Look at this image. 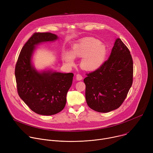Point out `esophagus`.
<instances>
[{"instance_id": "esophagus-1", "label": "esophagus", "mask_w": 153, "mask_h": 153, "mask_svg": "<svg viewBox=\"0 0 153 153\" xmlns=\"http://www.w3.org/2000/svg\"><path fill=\"white\" fill-rule=\"evenodd\" d=\"M76 79H77V80H81L82 79V75L80 74H77L76 75Z\"/></svg>"}]
</instances>
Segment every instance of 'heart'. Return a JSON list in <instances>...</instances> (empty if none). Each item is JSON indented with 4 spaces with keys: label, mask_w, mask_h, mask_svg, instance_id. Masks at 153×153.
I'll use <instances>...</instances> for the list:
<instances>
[{
    "label": "heart",
    "mask_w": 153,
    "mask_h": 153,
    "mask_svg": "<svg viewBox=\"0 0 153 153\" xmlns=\"http://www.w3.org/2000/svg\"><path fill=\"white\" fill-rule=\"evenodd\" d=\"M107 49L100 41L88 37L81 39L74 44L72 51H66L63 55V60L69 66L75 65V57L82 58V68L87 71H94L102 66L105 59Z\"/></svg>",
    "instance_id": "1"
}]
</instances>
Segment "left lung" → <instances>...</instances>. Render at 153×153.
Returning a JSON list of instances; mask_svg holds the SVG:
<instances>
[{
  "label": "left lung",
  "mask_w": 153,
  "mask_h": 153,
  "mask_svg": "<svg viewBox=\"0 0 153 153\" xmlns=\"http://www.w3.org/2000/svg\"><path fill=\"white\" fill-rule=\"evenodd\" d=\"M85 98L90 108L107 113L120 107L133 82V60L130 51L120 38L101 67L87 74Z\"/></svg>",
  "instance_id": "left-lung-1"
}]
</instances>
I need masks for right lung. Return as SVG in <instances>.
<instances>
[{"label":"right lung","instance_id":"add662e5","mask_svg":"<svg viewBox=\"0 0 153 153\" xmlns=\"http://www.w3.org/2000/svg\"><path fill=\"white\" fill-rule=\"evenodd\" d=\"M58 38L55 34L35 33L22 47L15 66L18 94L34 112L42 115L56 114L64 108L66 94L71 87L73 73L51 70L38 72L32 64L35 46Z\"/></svg>","mask_w":153,"mask_h":153}]
</instances>
